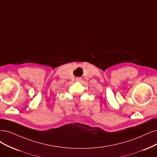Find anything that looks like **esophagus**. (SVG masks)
Instances as JSON below:
<instances>
[{
    "instance_id": "1",
    "label": "esophagus",
    "mask_w": 157,
    "mask_h": 157,
    "mask_svg": "<svg viewBox=\"0 0 157 157\" xmlns=\"http://www.w3.org/2000/svg\"><path fill=\"white\" fill-rule=\"evenodd\" d=\"M75 81H76V82H80L81 81H82V78H75Z\"/></svg>"
}]
</instances>
